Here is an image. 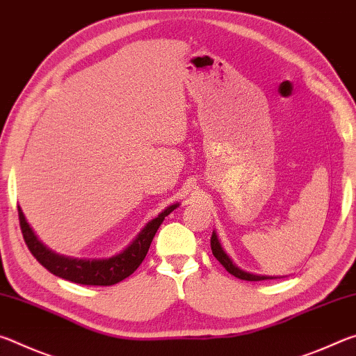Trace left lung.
<instances>
[{
	"instance_id": "1",
	"label": "left lung",
	"mask_w": 356,
	"mask_h": 356,
	"mask_svg": "<svg viewBox=\"0 0 356 356\" xmlns=\"http://www.w3.org/2000/svg\"><path fill=\"white\" fill-rule=\"evenodd\" d=\"M210 246H212V252L213 256L216 257V261H220V264L225 267L229 273L236 276L238 280H245V281H264V280H273V278H278V276H265V275H254V273H248L245 272V270L238 268L236 264L231 261V257H229L225 250L221 248L220 245V240L216 237V234H212V238H210Z\"/></svg>"
}]
</instances>
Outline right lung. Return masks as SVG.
<instances>
[{"instance_id":"1","label":"right lung","mask_w":356,"mask_h":356,"mask_svg":"<svg viewBox=\"0 0 356 356\" xmlns=\"http://www.w3.org/2000/svg\"><path fill=\"white\" fill-rule=\"evenodd\" d=\"M177 207V202L166 207L156 218L144 226L143 231L138 234L136 238L127 248L108 259H76L58 254V252L47 248L38 238L31 226L28 225L20 207L19 220L23 238H25L29 251L48 272L59 276V278L83 286H113L127 278L140 267L147 254L150 243H152L156 229L163 222L165 216L170 215Z\"/></svg>"}]
</instances>
